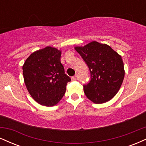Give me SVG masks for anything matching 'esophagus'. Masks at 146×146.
Wrapping results in <instances>:
<instances>
[{"instance_id": "obj_1", "label": "esophagus", "mask_w": 146, "mask_h": 146, "mask_svg": "<svg viewBox=\"0 0 146 146\" xmlns=\"http://www.w3.org/2000/svg\"><path fill=\"white\" fill-rule=\"evenodd\" d=\"M76 78H77V75H74V76L71 77V80L74 81V80H76Z\"/></svg>"}]
</instances>
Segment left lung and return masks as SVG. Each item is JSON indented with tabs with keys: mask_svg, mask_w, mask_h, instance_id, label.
<instances>
[{
	"mask_svg": "<svg viewBox=\"0 0 146 146\" xmlns=\"http://www.w3.org/2000/svg\"><path fill=\"white\" fill-rule=\"evenodd\" d=\"M75 49L88 65L90 81L84 86L85 95L95 104L112 100L120 89L125 75L121 56L106 44L93 41Z\"/></svg>",
	"mask_w": 146,
	"mask_h": 146,
	"instance_id": "1",
	"label": "left lung"
}]
</instances>
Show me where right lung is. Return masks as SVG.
Masks as SVG:
<instances>
[{
	"label": "right lung",
	"instance_id": "1",
	"mask_svg": "<svg viewBox=\"0 0 146 146\" xmlns=\"http://www.w3.org/2000/svg\"><path fill=\"white\" fill-rule=\"evenodd\" d=\"M62 52L46 46L33 52L23 66L25 84L32 98L40 105L53 106L63 98L71 78L60 62Z\"/></svg>",
	"mask_w": 146,
	"mask_h": 146
}]
</instances>
